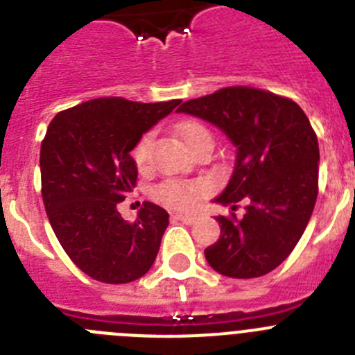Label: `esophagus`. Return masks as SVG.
I'll use <instances>...</instances> for the list:
<instances>
[{"label": "esophagus", "mask_w": 355, "mask_h": 355, "mask_svg": "<svg viewBox=\"0 0 355 355\" xmlns=\"http://www.w3.org/2000/svg\"><path fill=\"white\" fill-rule=\"evenodd\" d=\"M174 218H178V220L184 222V224H193V222H197V215H184V213H175Z\"/></svg>", "instance_id": "esophagus-1"}]
</instances>
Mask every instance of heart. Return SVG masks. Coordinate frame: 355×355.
<instances>
[{
  "instance_id": "obj_1",
  "label": "heart",
  "mask_w": 355,
  "mask_h": 355,
  "mask_svg": "<svg viewBox=\"0 0 355 355\" xmlns=\"http://www.w3.org/2000/svg\"><path fill=\"white\" fill-rule=\"evenodd\" d=\"M178 135L183 140L184 146L188 149H193L200 140H211L209 130L197 121H183L178 126ZM150 144H153V135L146 133L139 139V142L135 144L133 150H131V158L133 163L137 165L139 171H144L149 163V150ZM202 187L193 181H180V180H168L159 183L155 188V197L163 202V205L172 206V208L187 209L192 208L199 199Z\"/></svg>"
}]
</instances>
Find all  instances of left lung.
<instances>
[{
    "mask_svg": "<svg viewBox=\"0 0 355 355\" xmlns=\"http://www.w3.org/2000/svg\"><path fill=\"white\" fill-rule=\"evenodd\" d=\"M220 128L236 147L229 184L215 202L245 215L216 216L220 238L205 250L213 270L234 279L261 277L299 243L318 196L320 150L299 105L252 87H225L178 108Z\"/></svg>",
    "mask_w": 355,
    "mask_h": 355,
    "instance_id": "obj_1",
    "label": "left lung"
}]
</instances>
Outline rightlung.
Returning <instances> with one entry per match:
<instances>
[{
    "mask_svg": "<svg viewBox=\"0 0 355 355\" xmlns=\"http://www.w3.org/2000/svg\"><path fill=\"white\" fill-rule=\"evenodd\" d=\"M180 103L99 97L49 122L40 146L44 206L69 258L96 281L131 283L155 263L168 213L144 202L128 222L117 206L137 184L135 144Z\"/></svg>",
    "mask_w": 355,
    "mask_h": 355,
    "instance_id": "1",
    "label": "right lung"
}]
</instances>
